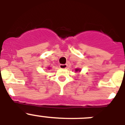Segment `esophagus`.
I'll use <instances>...</instances> for the list:
<instances>
[{
  "instance_id": "esophagus-1",
  "label": "esophagus",
  "mask_w": 125,
  "mask_h": 125,
  "mask_svg": "<svg viewBox=\"0 0 125 125\" xmlns=\"http://www.w3.org/2000/svg\"><path fill=\"white\" fill-rule=\"evenodd\" d=\"M68 65L67 64H60L59 65V68H61V69H66L67 68Z\"/></svg>"
}]
</instances>
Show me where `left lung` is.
<instances>
[{
	"label": "left lung",
	"mask_w": 125,
	"mask_h": 125,
	"mask_svg": "<svg viewBox=\"0 0 125 125\" xmlns=\"http://www.w3.org/2000/svg\"><path fill=\"white\" fill-rule=\"evenodd\" d=\"M80 71V69H76V71Z\"/></svg>",
	"instance_id": "1"
}]
</instances>
